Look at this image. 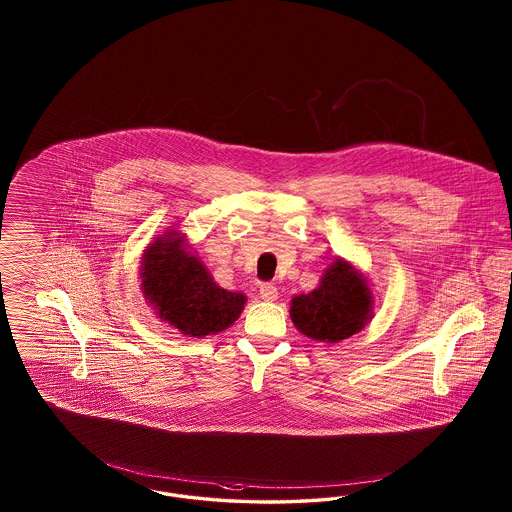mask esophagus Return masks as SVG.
I'll return each mask as SVG.
<instances>
[{"mask_svg": "<svg viewBox=\"0 0 512 512\" xmlns=\"http://www.w3.org/2000/svg\"><path fill=\"white\" fill-rule=\"evenodd\" d=\"M259 295H261V299H265V301H274V299H278V288H276L274 284H270V282H265V284H261V288H259Z\"/></svg>", "mask_w": 512, "mask_h": 512, "instance_id": "1", "label": "esophagus"}]
</instances>
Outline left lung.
Listing matches in <instances>:
<instances>
[{"instance_id": "1", "label": "left lung", "mask_w": 512, "mask_h": 512, "mask_svg": "<svg viewBox=\"0 0 512 512\" xmlns=\"http://www.w3.org/2000/svg\"><path fill=\"white\" fill-rule=\"evenodd\" d=\"M290 317L307 338L336 343L365 328L372 318V293L357 268L336 259L317 290L293 297Z\"/></svg>"}]
</instances>
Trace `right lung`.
I'll return each instance as SVG.
<instances>
[{
	"label": "right lung",
	"mask_w": 512,
	"mask_h": 512,
	"mask_svg": "<svg viewBox=\"0 0 512 512\" xmlns=\"http://www.w3.org/2000/svg\"><path fill=\"white\" fill-rule=\"evenodd\" d=\"M140 278L144 297L159 318L190 338L219 334L244 311V293L220 288L176 230L147 245Z\"/></svg>",
	"instance_id": "add662e5"
}]
</instances>
